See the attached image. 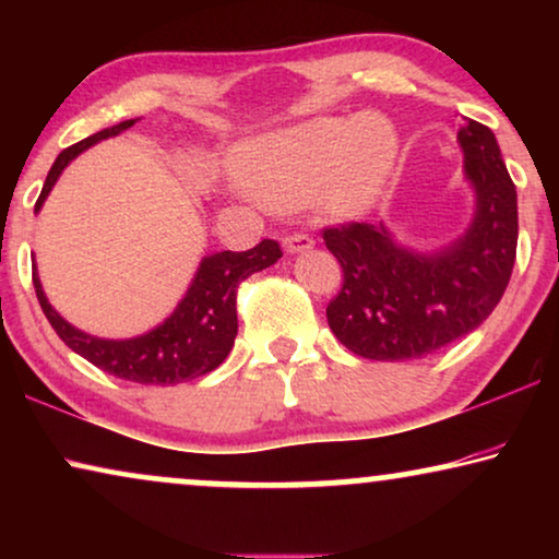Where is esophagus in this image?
Returning <instances> with one entry per match:
<instances>
[{
	"mask_svg": "<svg viewBox=\"0 0 559 559\" xmlns=\"http://www.w3.org/2000/svg\"><path fill=\"white\" fill-rule=\"evenodd\" d=\"M282 243H285V249L289 251V254H300V251H308L312 249V236L302 234V231H295V234H287L285 239H282Z\"/></svg>",
	"mask_w": 559,
	"mask_h": 559,
	"instance_id": "obj_1",
	"label": "esophagus"
}]
</instances>
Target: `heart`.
<instances>
[{
  "mask_svg": "<svg viewBox=\"0 0 559 559\" xmlns=\"http://www.w3.org/2000/svg\"><path fill=\"white\" fill-rule=\"evenodd\" d=\"M400 136L379 114L331 117L249 142L236 173L262 201L293 209L316 198L328 213L364 211L392 170Z\"/></svg>",
  "mask_w": 559,
  "mask_h": 559,
  "instance_id": "b5f03b06",
  "label": "heart"
}]
</instances>
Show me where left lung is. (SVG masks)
Wrapping results in <instances>:
<instances>
[{
	"label": "left lung",
	"mask_w": 559,
	"mask_h": 559,
	"mask_svg": "<svg viewBox=\"0 0 559 559\" xmlns=\"http://www.w3.org/2000/svg\"><path fill=\"white\" fill-rule=\"evenodd\" d=\"M465 175L476 188V216L463 239L438 254L396 247L381 224L323 228L343 270L328 302V325L343 346L371 361L430 356L484 323L499 305L516 262V186L496 136L465 119L457 132Z\"/></svg>",
	"instance_id": "obj_1"
}]
</instances>
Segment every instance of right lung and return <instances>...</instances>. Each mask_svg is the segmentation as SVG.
Returning <instances> with one entry per match:
<instances>
[{"instance_id": "add662e5", "label": "right lung", "mask_w": 559, "mask_h": 559, "mask_svg": "<svg viewBox=\"0 0 559 559\" xmlns=\"http://www.w3.org/2000/svg\"><path fill=\"white\" fill-rule=\"evenodd\" d=\"M136 119L119 121L109 129L86 136L75 142L73 147L63 150L52 163L48 178H45L43 193L37 198L35 211H40L45 198L56 186V180L63 173V167L91 144L117 136L134 124ZM282 257L280 243L274 239L259 241L249 251H218V254L205 257L198 270L193 285L188 287L178 308L163 325L155 331L129 341H106L79 331L71 323L52 310L48 297L43 293L37 270H33V285L37 302L50 320L52 331L60 335V341L75 354L86 358L106 373H114L117 379L136 381V384H157L170 386L180 381H190L203 377L224 364L228 350L234 346L239 320H236V293L239 285L251 274L266 270Z\"/></svg>"}]
</instances>
